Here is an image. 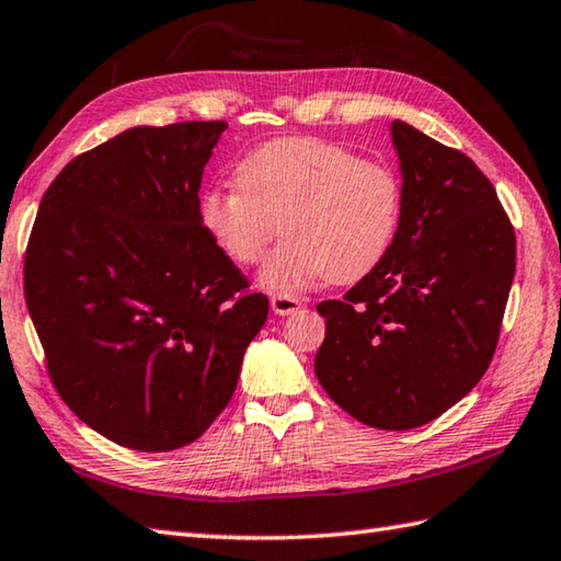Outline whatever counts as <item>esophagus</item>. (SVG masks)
Segmentation results:
<instances>
[{"instance_id":"esophagus-1","label":"esophagus","mask_w":561,"mask_h":561,"mask_svg":"<svg viewBox=\"0 0 561 561\" xmlns=\"http://www.w3.org/2000/svg\"><path fill=\"white\" fill-rule=\"evenodd\" d=\"M272 311L277 316H291L301 309V299L299 296H291V294H274L270 299Z\"/></svg>"}]
</instances>
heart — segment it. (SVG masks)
Wrapping results in <instances>:
<instances>
[{"instance_id": "1", "label": "heart", "mask_w": 561, "mask_h": 561, "mask_svg": "<svg viewBox=\"0 0 561 561\" xmlns=\"http://www.w3.org/2000/svg\"><path fill=\"white\" fill-rule=\"evenodd\" d=\"M238 190H208L199 224L238 265H255L279 233L260 282L296 291L328 277L353 284L375 272L397 240L403 186L387 162L323 138H279L236 164Z\"/></svg>"}]
</instances>
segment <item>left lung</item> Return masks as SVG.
Here are the masks:
<instances>
[{
  "label": "left lung",
  "instance_id": "8db88e82",
  "mask_svg": "<svg viewBox=\"0 0 561 561\" xmlns=\"http://www.w3.org/2000/svg\"><path fill=\"white\" fill-rule=\"evenodd\" d=\"M403 214L381 265L321 301L316 377L359 423L411 431L453 409L496 353L515 233L471 158L393 121Z\"/></svg>",
  "mask_w": 561,
  "mask_h": 561
}]
</instances>
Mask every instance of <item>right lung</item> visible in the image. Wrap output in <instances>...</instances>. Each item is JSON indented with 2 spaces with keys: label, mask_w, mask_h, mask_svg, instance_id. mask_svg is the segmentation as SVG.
I'll list each match as a JSON object with an SVG mask.
<instances>
[{
  "label": "right lung",
  "mask_w": 561,
  "mask_h": 561,
  "mask_svg": "<svg viewBox=\"0 0 561 561\" xmlns=\"http://www.w3.org/2000/svg\"><path fill=\"white\" fill-rule=\"evenodd\" d=\"M226 121L138 126L82 152L43 194L24 294L55 391L116 445L194 443L236 391L270 301L199 224Z\"/></svg>",
  "instance_id": "1"
}]
</instances>
